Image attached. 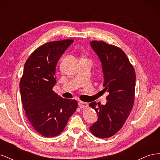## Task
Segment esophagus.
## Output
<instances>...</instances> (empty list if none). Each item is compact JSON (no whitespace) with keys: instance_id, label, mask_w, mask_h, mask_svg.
Returning <instances> with one entry per match:
<instances>
[{"instance_id":"1","label":"esophagus","mask_w":160,"mask_h":160,"mask_svg":"<svg viewBox=\"0 0 160 160\" xmlns=\"http://www.w3.org/2000/svg\"><path fill=\"white\" fill-rule=\"evenodd\" d=\"M88 104L85 102H83V101H79V107L81 109L88 108Z\"/></svg>"}]
</instances>
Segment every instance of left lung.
I'll list each match as a JSON object with an SVG mask.
<instances>
[{
  "label": "left lung",
  "mask_w": 160,
  "mask_h": 160,
  "mask_svg": "<svg viewBox=\"0 0 160 160\" xmlns=\"http://www.w3.org/2000/svg\"><path fill=\"white\" fill-rule=\"evenodd\" d=\"M90 44L102 63L103 91L109 95L105 105L98 106L95 101L89 104L98 116L89 129L95 137L108 138L122 129L132 111L136 77L133 65L119 47L104 41H92Z\"/></svg>",
  "instance_id": "8db88e82"
}]
</instances>
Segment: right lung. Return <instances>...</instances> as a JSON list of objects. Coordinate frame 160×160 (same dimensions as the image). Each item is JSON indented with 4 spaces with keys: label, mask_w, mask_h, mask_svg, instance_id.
Here are the masks:
<instances>
[{
    "label": "right lung",
    "mask_w": 160,
    "mask_h": 160,
    "mask_svg": "<svg viewBox=\"0 0 160 160\" xmlns=\"http://www.w3.org/2000/svg\"><path fill=\"white\" fill-rule=\"evenodd\" d=\"M72 42L45 43L32 52L24 67L20 81L23 108L32 128L46 138L59 135L78 106L76 100L62 98L52 90L57 62Z\"/></svg>",
    "instance_id": "add662e5"
}]
</instances>
